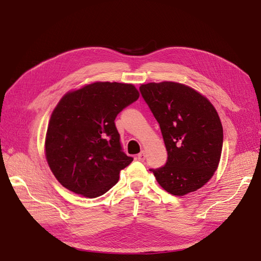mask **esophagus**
Masks as SVG:
<instances>
[{
  "mask_svg": "<svg viewBox=\"0 0 261 261\" xmlns=\"http://www.w3.org/2000/svg\"><path fill=\"white\" fill-rule=\"evenodd\" d=\"M137 158H138L139 161H144V160L146 159V153H145V151H140V152L138 153Z\"/></svg>",
  "mask_w": 261,
  "mask_h": 261,
  "instance_id": "1",
  "label": "esophagus"
}]
</instances>
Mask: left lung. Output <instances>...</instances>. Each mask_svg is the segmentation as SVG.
Listing matches in <instances>:
<instances>
[{"label":"left lung","mask_w":261,"mask_h":261,"mask_svg":"<svg viewBox=\"0 0 261 261\" xmlns=\"http://www.w3.org/2000/svg\"><path fill=\"white\" fill-rule=\"evenodd\" d=\"M160 125L168 160L150 169L160 186L174 196L202 187L218 169L223 128L210 101L185 85L149 83L139 87Z\"/></svg>","instance_id":"obj_1"}]
</instances>
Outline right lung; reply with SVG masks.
I'll return each mask as SVG.
<instances>
[{"instance_id":"obj_1","label":"right lung","mask_w":261,"mask_h":261,"mask_svg":"<svg viewBox=\"0 0 261 261\" xmlns=\"http://www.w3.org/2000/svg\"><path fill=\"white\" fill-rule=\"evenodd\" d=\"M138 98L132 84L98 82L60 100L46 130L45 156L63 186L96 198L117 183L133 158L123 151L114 121Z\"/></svg>"}]
</instances>
